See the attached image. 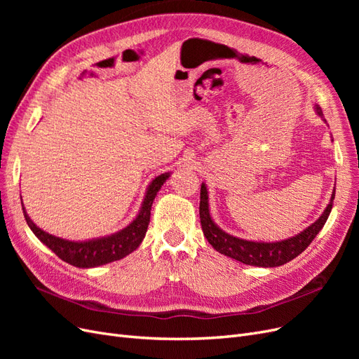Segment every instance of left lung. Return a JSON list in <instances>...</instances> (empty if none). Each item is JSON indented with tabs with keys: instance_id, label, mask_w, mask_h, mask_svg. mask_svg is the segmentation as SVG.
Wrapping results in <instances>:
<instances>
[{
	"instance_id": "left-lung-1",
	"label": "left lung",
	"mask_w": 359,
	"mask_h": 359,
	"mask_svg": "<svg viewBox=\"0 0 359 359\" xmlns=\"http://www.w3.org/2000/svg\"><path fill=\"white\" fill-rule=\"evenodd\" d=\"M314 112H316L323 121L327 123V119L323 118L319 104H314ZM334 198H335V189L332 190L330 203L319 215V219L314 223H311L309 227H306L304 231H301L299 233L286 238V240H281V241H253V240H244V238H238L224 232L222 227L212 220L211 211H210L208 189H206V184L202 182L201 205H199L202 231L206 240H208V243L219 253L227 257H232L238 260V262L250 265V266L274 268V266L287 264L289 260L295 259L310 245V243L322 231L323 224L327 223L330 212L332 210Z\"/></svg>"
}]
</instances>
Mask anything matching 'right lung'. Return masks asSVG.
Segmentation results:
<instances>
[{
  "mask_svg": "<svg viewBox=\"0 0 359 359\" xmlns=\"http://www.w3.org/2000/svg\"><path fill=\"white\" fill-rule=\"evenodd\" d=\"M170 173L172 172L160 173V175L153 178V181L148 184L139 212L124 229L106 236L93 238V240L72 241L66 240V238H60L49 232H45L27 214L25 206L22 203V196H20V203H22L24 217L32 233L48 248H50L60 259L78 268H95L128 256L144 241L149 224L151 206H153L158 190L170 177Z\"/></svg>",
  "mask_w": 359,
  "mask_h": 359,
  "instance_id": "obj_1",
  "label": "right lung"
}]
</instances>
